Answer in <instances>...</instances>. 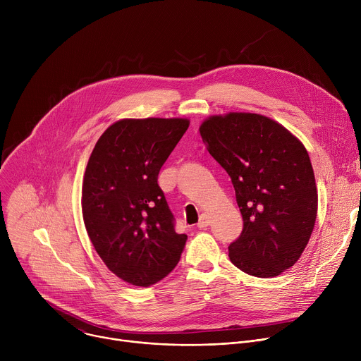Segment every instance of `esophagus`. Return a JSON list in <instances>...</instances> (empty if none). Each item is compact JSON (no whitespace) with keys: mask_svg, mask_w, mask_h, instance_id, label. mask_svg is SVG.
<instances>
[{"mask_svg":"<svg viewBox=\"0 0 361 361\" xmlns=\"http://www.w3.org/2000/svg\"><path fill=\"white\" fill-rule=\"evenodd\" d=\"M210 224V216L207 214V213H202L201 216H200V220H198V223H197V227L198 228H204V227H207Z\"/></svg>","mask_w":361,"mask_h":361,"instance_id":"esophagus-1","label":"esophagus"}]
</instances>
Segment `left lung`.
<instances>
[{
  "instance_id": "left-lung-1",
  "label": "left lung",
  "mask_w": 361,
  "mask_h": 361,
  "mask_svg": "<svg viewBox=\"0 0 361 361\" xmlns=\"http://www.w3.org/2000/svg\"><path fill=\"white\" fill-rule=\"evenodd\" d=\"M200 134L230 176L244 221L228 247L231 263L255 277L281 274L297 263L316 223L319 198L307 149L281 124L252 113L213 116Z\"/></svg>"
}]
</instances>
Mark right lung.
Listing matches in <instances>:
<instances>
[{"label":"right lung","instance_id":"obj_1","mask_svg":"<svg viewBox=\"0 0 361 361\" xmlns=\"http://www.w3.org/2000/svg\"><path fill=\"white\" fill-rule=\"evenodd\" d=\"M187 118H126L98 138L82 180L88 237L117 277L138 287L164 279L180 262L187 235L174 230L157 178L188 128Z\"/></svg>","mask_w":361,"mask_h":361}]
</instances>
